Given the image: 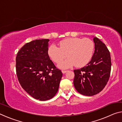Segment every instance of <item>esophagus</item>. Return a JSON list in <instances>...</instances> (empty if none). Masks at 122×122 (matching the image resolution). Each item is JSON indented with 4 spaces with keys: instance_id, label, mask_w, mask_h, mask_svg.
Wrapping results in <instances>:
<instances>
[{
    "instance_id": "esophagus-1",
    "label": "esophagus",
    "mask_w": 122,
    "mask_h": 122,
    "mask_svg": "<svg viewBox=\"0 0 122 122\" xmlns=\"http://www.w3.org/2000/svg\"><path fill=\"white\" fill-rule=\"evenodd\" d=\"M67 71H62V73L63 74H65Z\"/></svg>"
}]
</instances>
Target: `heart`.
Returning <instances> with one entry per match:
<instances>
[{"instance_id": "heart-1", "label": "heart", "mask_w": 122, "mask_h": 122, "mask_svg": "<svg viewBox=\"0 0 122 122\" xmlns=\"http://www.w3.org/2000/svg\"><path fill=\"white\" fill-rule=\"evenodd\" d=\"M60 47L51 45L48 54L52 60L59 63L67 56L68 58L58 65L60 68L66 69L75 65L82 67L88 64L92 59L94 51V44L88 38H71L66 39L59 43Z\"/></svg>"}]
</instances>
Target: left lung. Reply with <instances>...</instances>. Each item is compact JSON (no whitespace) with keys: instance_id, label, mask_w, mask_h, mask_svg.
<instances>
[{"instance_id":"1","label":"left lung","mask_w":122,"mask_h":122,"mask_svg":"<svg viewBox=\"0 0 122 122\" xmlns=\"http://www.w3.org/2000/svg\"><path fill=\"white\" fill-rule=\"evenodd\" d=\"M95 51L91 61L84 67L74 71V85L80 94L91 96L99 93L110 77L111 57L104 43L94 37Z\"/></svg>"}]
</instances>
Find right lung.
I'll list each match as a JSON object with an SVG mask.
<instances>
[{
    "mask_svg": "<svg viewBox=\"0 0 122 122\" xmlns=\"http://www.w3.org/2000/svg\"><path fill=\"white\" fill-rule=\"evenodd\" d=\"M49 39L27 43L16 57V71L22 88L39 101L52 98L59 90L62 73L49 58Z\"/></svg>",
    "mask_w": 122,
    "mask_h": 122,
    "instance_id": "obj_1",
    "label": "right lung"
}]
</instances>
